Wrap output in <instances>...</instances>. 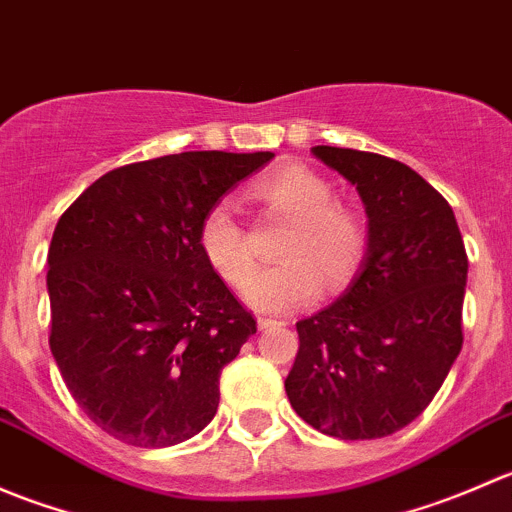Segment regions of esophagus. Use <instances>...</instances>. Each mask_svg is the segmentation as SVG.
<instances>
[{
	"label": "esophagus",
	"instance_id": "1",
	"mask_svg": "<svg viewBox=\"0 0 512 512\" xmlns=\"http://www.w3.org/2000/svg\"><path fill=\"white\" fill-rule=\"evenodd\" d=\"M277 324H282V322H277V319H272V317H260V319H257V327H260V329L277 327Z\"/></svg>",
	"mask_w": 512,
	"mask_h": 512
}]
</instances>
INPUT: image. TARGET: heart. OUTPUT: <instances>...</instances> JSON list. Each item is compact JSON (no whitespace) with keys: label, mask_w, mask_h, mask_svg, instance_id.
I'll use <instances>...</instances> for the list:
<instances>
[{"label":"heart","mask_w":512,"mask_h":512,"mask_svg":"<svg viewBox=\"0 0 512 512\" xmlns=\"http://www.w3.org/2000/svg\"><path fill=\"white\" fill-rule=\"evenodd\" d=\"M255 195L294 223L282 247L287 262L255 272L250 237L227 203H215L200 220L198 242L205 260L232 287H245V302L260 312L282 314L307 307L322 294V275L342 285L366 252V225L354 210L337 205V190L299 163L270 170Z\"/></svg>","instance_id":"1"}]
</instances>
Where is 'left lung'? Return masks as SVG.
<instances>
[{
	"label": "left lung",
	"instance_id": "8db88e82",
	"mask_svg": "<svg viewBox=\"0 0 512 512\" xmlns=\"http://www.w3.org/2000/svg\"><path fill=\"white\" fill-rule=\"evenodd\" d=\"M312 153L356 188L369 240L347 292L297 322L285 391L317 431L371 441L409 426L461 354L468 255L451 205L409 165L352 148Z\"/></svg>",
	"mask_w": 512,
	"mask_h": 512
}]
</instances>
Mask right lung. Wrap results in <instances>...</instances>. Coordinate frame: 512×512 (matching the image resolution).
I'll use <instances>...</instances> for the list:
<instances>
[{
	"mask_svg": "<svg viewBox=\"0 0 512 512\" xmlns=\"http://www.w3.org/2000/svg\"><path fill=\"white\" fill-rule=\"evenodd\" d=\"M275 153L190 151L91 183L49 247V347L76 404L128 446L213 421L220 371L257 322L205 260L203 215Z\"/></svg>",
	"mask_w": 512,
	"mask_h": 512,
	"instance_id": "right-lung-1",
	"label": "right lung"
}]
</instances>
